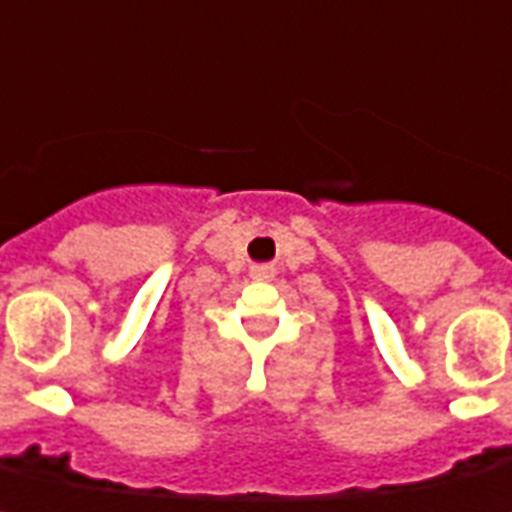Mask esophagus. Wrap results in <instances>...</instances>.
<instances>
[{
  "label": "esophagus",
  "mask_w": 512,
  "mask_h": 512,
  "mask_svg": "<svg viewBox=\"0 0 512 512\" xmlns=\"http://www.w3.org/2000/svg\"><path fill=\"white\" fill-rule=\"evenodd\" d=\"M274 274V269L269 264H261V266H253L251 269V277L253 279H269Z\"/></svg>",
  "instance_id": "esophagus-1"
}]
</instances>
